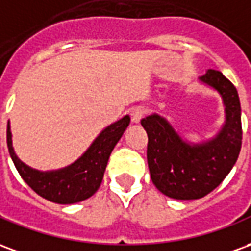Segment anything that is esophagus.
Instances as JSON below:
<instances>
[{"label":"esophagus","instance_id":"esophagus-1","mask_svg":"<svg viewBox=\"0 0 251 251\" xmlns=\"http://www.w3.org/2000/svg\"><path fill=\"white\" fill-rule=\"evenodd\" d=\"M144 115H145V109H144V107H134V109L130 111L131 121H133L134 124H138V122L144 118Z\"/></svg>","mask_w":251,"mask_h":251}]
</instances>
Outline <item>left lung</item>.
<instances>
[{
	"instance_id": "left-lung-1",
	"label": "left lung",
	"mask_w": 251,
	"mask_h": 251,
	"mask_svg": "<svg viewBox=\"0 0 251 251\" xmlns=\"http://www.w3.org/2000/svg\"><path fill=\"white\" fill-rule=\"evenodd\" d=\"M219 93L226 121L207 141L191 144L158 114L141 120L148 134V167L153 184L165 196L177 200L200 199L221 184L241 152L242 124L237 88L222 72L208 70L199 77Z\"/></svg>"
}]
</instances>
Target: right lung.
Masks as SVG:
<instances>
[{"instance_id":"1","label":"right lung","mask_w":251,"mask_h":251,"mask_svg":"<svg viewBox=\"0 0 251 251\" xmlns=\"http://www.w3.org/2000/svg\"><path fill=\"white\" fill-rule=\"evenodd\" d=\"M130 124V117L109 125L99 133L86 152L75 163L56 171H37L24 164L14 153L8 122L6 142L16 169L26 184L41 198L57 204H74L88 199L98 191L113 149Z\"/></svg>"}]
</instances>
